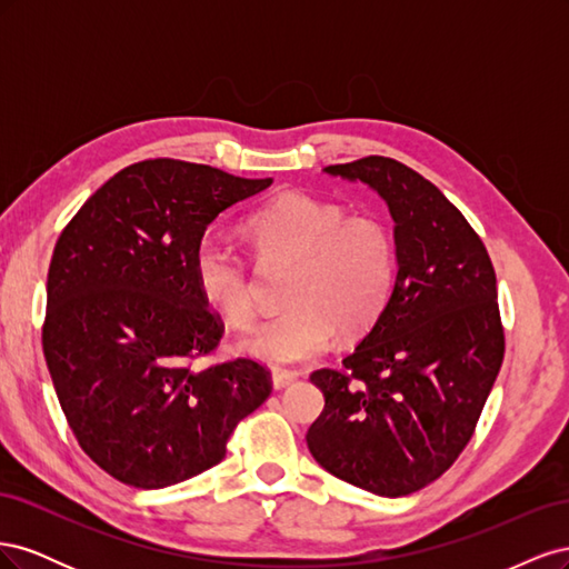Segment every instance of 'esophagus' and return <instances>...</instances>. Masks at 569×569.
<instances>
[{
    "instance_id": "34e87169",
    "label": "esophagus",
    "mask_w": 569,
    "mask_h": 569,
    "mask_svg": "<svg viewBox=\"0 0 569 569\" xmlns=\"http://www.w3.org/2000/svg\"><path fill=\"white\" fill-rule=\"evenodd\" d=\"M297 372H289V370H274L272 372V387L274 389H284L289 387L291 382H297Z\"/></svg>"
}]
</instances>
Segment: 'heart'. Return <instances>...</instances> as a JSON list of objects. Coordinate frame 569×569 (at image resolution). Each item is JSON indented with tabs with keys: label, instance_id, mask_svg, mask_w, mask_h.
Returning a JSON list of instances; mask_svg holds the SVG:
<instances>
[{
	"label": "heart",
	"instance_id": "heart-1",
	"mask_svg": "<svg viewBox=\"0 0 569 569\" xmlns=\"http://www.w3.org/2000/svg\"><path fill=\"white\" fill-rule=\"evenodd\" d=\"M242 232L261 268H284L287 311L261 322L242 349L274 368L320 358L335 339L368 332L389 299L396 251L372 216H347L335 201L287 192L247 216ZM199 297L234 330L256 318V284L244 256L203 237L192 256Z\"/></svg>",
	"mask_w": 569,
	"mask_h": 569
}]
</instances>
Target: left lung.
Masks as SVG:
<instances>
[{
    "label": "left lung",
    "instance_id": "left-lung-1",
    "mask_svg": "<svg viewBox=\"0 0 569 569\" xmlns=\"http://www.w3.org/2000/svg\"><path fill=\"white\" fill-rule=\"evenodd\" d=\"M325 173L387 201L399 270L353 353L311 375L325 408L306 435L308 451L358 489L408 496L462 453L501 370L496 272L470 222L412 168L366 157Z\"/></svg>",
    "mask_w": 569,
    "mask_h": 569
}]
</instances>
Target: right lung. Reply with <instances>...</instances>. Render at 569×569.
<instances>
[{
    "label": "right lung",
    "mask_w": 569,
    "mask_h": 569,
    "mask_svg": "<svg viewBox=\"0 0 569 569\" xmlns=\"http://www.w3.org/2000/svg\"><path fill=\"white\" fill-rule=\"evenodd\" d=\"M270 182L140 161L59 237L44 360L80 449L128 487L163 489L213 468L237 422L270 396V372L251 358L192 368L222 337L194 284V249L218 213Z\"/></svg>",
    "instance_id": "1"
}]
</instances>
